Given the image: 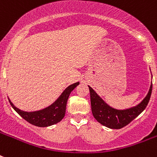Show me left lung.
Wrapping results in <instances>:
<instances>
[{"label": "left lung", "mask_w": 157, "mask_h": 157, "mask_svg": "<svg viewBox=\"0 0 157 157\" xmlns=\"http://www.w3.org/2000/svg\"><path fill=\"white\" fill-rule=\"evenodd\" d=\"M90 93L91 110L94 117L100 124L111 129H121L135 119L148 104L152 90V84L150 86L148 94L144 100L136 107L125 110H117L109 107L104 101L89 86Z\"/></svg>", "instance_id": "1"}]
</instances>
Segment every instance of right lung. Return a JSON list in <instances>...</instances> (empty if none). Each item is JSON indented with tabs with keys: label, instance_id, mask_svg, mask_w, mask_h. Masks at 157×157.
<instances>
[{
	"label": "right lung",
	"instance_id": "1",
	"mask_svg": "<svg viewBox=\"0 0 157 157\" xmlns=\"http://www.w3.org/2000/svg\"><path fill=\"white\" fill-rule=\"evenodd\" d=\"M78 85L79 82H76L69 86L52 105L37 112H23L14 107L10 100L9 101L13 109L30 124L38 127H47L57 124L65 116V112H66L67 102L69 95L71 91Z\"/></svg>",
	"mask_w": 157,
	"mask_h": 157
}]
</instances>
